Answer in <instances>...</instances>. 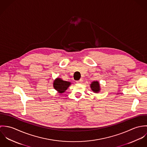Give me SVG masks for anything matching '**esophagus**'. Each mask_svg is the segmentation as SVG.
Listing matches in <instances>:
<instances>
[{
	"instance_id": "1",
	"label": "esophagus",
	"mask_w": 147,
	"mask_h": 147,
	"mask_svg": "<svg viewBox=\"0 0 147 147\" xmlns=\"http://www.w3.org/2000/svg\"><path fill=\"white\" fill-rule=\"evenodd\" d=\"M83 82V80L82 79H80V80H78V81H76V83H82Z\"/></svg>"
}]
</instances>
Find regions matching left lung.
<instances>
[{
	"instance_id": "8db88e82",
	"label": "left lung",
	"mask_w": 147,
	"mask_h": 147,
	"mask_svg": "<svg viewBox=\"0 0 147 147\" xmlns=\"http://www.w3.org/2000/svg\"><path fill=\"white\" fill-rule=\"evenodd\" d=\"M90 88L94 93H98L100 91V85L97 81H94L90 84Z\"/></svg>"
}]
</instances>
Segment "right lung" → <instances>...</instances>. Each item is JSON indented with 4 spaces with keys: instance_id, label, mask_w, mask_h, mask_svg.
<instances>
[{
    "instance_id": "right-lung-1",
    "label": "right lung",
    "mask_w": 147,
    "mask_h": 147,
    "mask_svg": "<svg viewBox=\"0 0 147 147\" xmlns=\"http://www.w3.org/2000/svg\"><path fill=\"white\" fill-rule=\"evenodd\" d=\"M71 83L64 81L61 78H57L53 82V86L54 89L59 93H63L69 87Z\"/></svg>"
}]
</instances>
